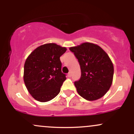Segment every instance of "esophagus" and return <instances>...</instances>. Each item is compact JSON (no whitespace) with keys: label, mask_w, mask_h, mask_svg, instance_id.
<instances>
[{"label":"esophagus","mask_w":134,"mask_h":134,"mask_svg":"<svg viewBox=\"0 0 134 134\" xmlns=\"http://www.w3.org/2000/svg\"><path fill=\"white\" fill-rule=\"evenodd\" d=\"M67 76H68V77H71V73H70V72H69L68 74H67Z\"/></svg>","instance_id":"obj_1"}]
</instances>
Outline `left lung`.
Here are the masks:
<instances>
[{
	"label": "left lung",
	"instance_id": "1",
	"mask_svg": "<svg viewBox=\"0 0 134 134\" xmlns=\"http://www.w3.org/2000/svg\"><path fill=\"white\" fill-rule=\"evenodd\" d=\"M78 59L81 77L74 82L77 91L88 101L99 99L107 93L113 82V63L98 44L90 42L69 48Z\"/></svg>",
	"mask_w": 134,
	"mask_h": 134
}]
</instances>
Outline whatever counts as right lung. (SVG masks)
I'll return each instance as SVG.
<instances>
[{
	"label": "right lung",
	"instance_id": "add662e5",
	"mask_svg": "<svg viewBox=\"0 0 134 134\" xmlns=\"http://www.w3.org/2000/svg\"><path fill=\"white\" fill-rule=\"evenodd\" d=\"M67 50L56 43L36 48L29 55L24 66V82L32 97L40 102L52 100L60 93L66 79L61 70L60 57Z\"/></svg>",
	"mask_w": 134,
	"mask_h": 134
}]
</instances>
